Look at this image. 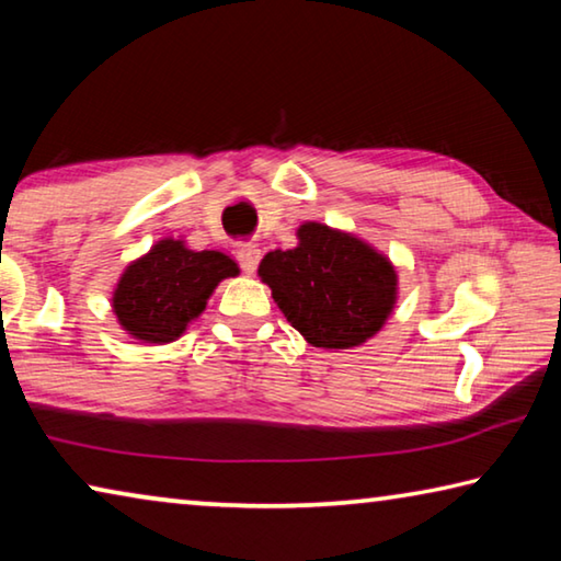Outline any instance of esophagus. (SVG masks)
<instances>
[{
	"label": "esophagus",
	"mask_w": 561,
	"mask_h": 561,
	"mask_svg": "<svg viewBox=\"0 0 561 561\" xmlns=\"http://www.w3.org/2000/svg\"><path fill=\"white\" fill-rule=\"evenodd\" d=\"M260 260H262V250L257 244H252V242L237 244V262H240L244 274H252L254 270H257Z\"/></svg>",
	"instance_id": "34e87169"
}]
</instances>
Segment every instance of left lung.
Returning a JSON list of instances; mask_svg holds the SVG:
<instances>
[{
  "label": "left lung",
  "instance_id": "8db88e82",
  "mask_svg": "<svg viewBox=\"0 0 561 561\" xmlns=\"http://www.w3.org/2000/svg\"><path fill=\"white\" fill-rule=\"evenodd\" d=\"M297 237V247L267 252L257 270L289 324L319 348L360 346L378 334L396 307L393 264L321 222H304Z\"/></svg>",
  "mask_w": 561,
  "mask_h": 561
}]
</instances>
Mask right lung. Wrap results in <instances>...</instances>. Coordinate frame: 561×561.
Wrapping results in <instances>:
<instances>
[{
    "mask_svg": "<svg viewBox=\"0 0 561 561\" xmlns=\"http://www.w3.org/2000/svg\"><path fill=\"white\" fill-rule=\"evenodd\" d=\"M240 267L217 250L195 252L183 240L156 242L130 262L113 289V314L133 339L170 344L205 311L217 284L237 277Z\"/></svg>",
    "mask_w": 561,
    "mask_h": 561,
    "instance_id": "right-lung-1",
    "label": "right lung"
}]
</instances>
